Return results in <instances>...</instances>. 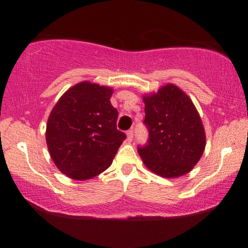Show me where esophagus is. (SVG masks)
Segmentation results:
<instances>
[{
	"mask_svg": "<svg viewBox=\"0 0 248 248\" xmlns=\"http://www.w3.org/2000/svg\"><path fill=\"white\" fill-rule=\"evenodd\" d=\"M133 138H134V132L132 129H129L127 132V139H128V141H132L133 140Z\"/></svg>",
	"mask_w": 248,
	"mask_h": 248,
	"instance_id": "obj_1",
	"label": "esophagus"
}]
</instances>
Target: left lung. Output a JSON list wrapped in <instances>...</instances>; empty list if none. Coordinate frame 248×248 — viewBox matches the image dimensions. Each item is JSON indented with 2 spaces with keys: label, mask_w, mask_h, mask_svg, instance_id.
I'll return each mask as SVG.
<instances>
[{
  "label": "left lung",
  "mask_w": 248,
  "mask_h": 248,
  "mask_svg": "<svg viewBox=\"0 0 248 248\" xmlns=\"http://www.w3.org/2000/svg\"><path fill=\"white\" fill-rule=\"evenodd\" d=\"M144 124L149 139L138 152L146 167L166 178L191 171L205 149V130L195 105L173 84L146 94Z\"/></svg>",
  "instance_id": "8db88e82"
}]
</instances>
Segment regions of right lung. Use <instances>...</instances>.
<instances>
[{"label":"right lung","instance_id":"1","mask_svg":"<svg viewBox=\"0 0 248 248\" xmlns=\"http://www.w3.org/2000/svg\"><path fill=\"white\" fill-rule=\"evenodd\" d=\"M112 94L113 88L81 81L69 88L51 110L45 134L47 149L67 177L85 181L105 171L126 139L116 128Z\"/></svg>","mask_w":248,"mask_h":248}]
</instances>
